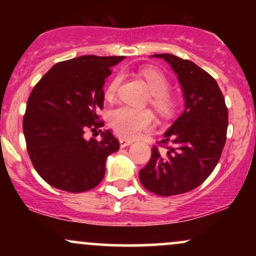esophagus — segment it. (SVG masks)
<instances>
[{
	"instance_id": "esophagus-1",
	"label": "esophagus",
	"mask_w": 256,
	"mask_h": 256,
	"mask_svg": "<svg viewBox=\"0 0 256 256\" xmlns=\"http://www.w3.org/2000/svg\"><path fill=\"white\" fill-rule=\"evenodd\" d=\"M132 144V140H126V138H120V146L122 148H125V146H128Z\"/></svg>"
}]
</instances>
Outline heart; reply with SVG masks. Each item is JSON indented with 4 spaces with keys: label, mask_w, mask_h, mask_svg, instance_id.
Returning <instances> with one entry per match:
<instances>
[{
    "label": "heart",
    "mask_w": 256,
    "mask_h": 256,
    "mask_svg": "<svg viewBox=\"0 0 256 256\" xmlns=\"http://www.w3.org/2000/svg\"><path fill=\"white\" fill-rule=\"evenodd\" d=\"M142 77L146 79L149 90L152 92L150 104L158 114L170 116L177 108V101L168 95L170 83L162 72L152 67H146L140 71ZM122 76L112 79L106 90V96L112 98L118 90ZM110 125L116 134L125 138H136L142 132L152 128V116L149 110H134L131 107H120L112 113Z\"/></svg>",
    "instance_id": "1"
}]
</instances>
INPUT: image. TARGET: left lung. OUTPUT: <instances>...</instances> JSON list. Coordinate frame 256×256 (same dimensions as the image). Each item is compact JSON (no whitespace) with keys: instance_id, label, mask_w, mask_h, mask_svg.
Segmentation results:
<instances>
[{"instance_id":"1","label":"left lung","mask_w":256,"mask_h":256,"mask_svg":"<svg viewBox=\"0 0 256 256\" xmlns=\"http://www.w3.org/2000/svg\"><path fill=\"white\" fill-rule=\"evenodd\" d=\"M177 74L183 90L184 110L158 142L140 171V180L160 196L179 195L195 189L216 168L226 142L228 114L225 98L212 76L192 61L172 54H155Z\"/></svg>"}]
</instances>
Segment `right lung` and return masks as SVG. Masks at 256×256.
<instances>
[{"label":"right lung","mask_w":256,"mask_h":256,"mask_svg":"<svg viewBox=\"0 0 256 256\" xmlns=\"http://www.w3.org/2000/svg\"><path fill=\"white\" fill-rule=\"evenodd\" d=\"M124 58L84 55L62 61L32 89L22 122L26 146L34 170L52 186L83 192L104 179L118 140L106 130L101 140H86L84 131L104 126L98 112L104 108L106 78Z\"/></svg>","instance_id":"add662e5"}]
</instances>
